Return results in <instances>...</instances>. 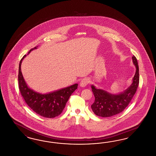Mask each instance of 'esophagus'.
Listing matches in <instances>:
<instances>
[{
	"mask_svg": "<svg viewBox=\"0 0 156 156\" xmlns=\"http://www.w3.org/2000/svg\"><path fill=\"white\" fill-rule=\"evenodd\" d=\"M88 83H89L88 80L87 79V78H85V79H83V80L80 82V87H86V86L87 85V84H88Z\"/></svg>",
	"mask_w": 156,
	"mask_h": 156,
	"instance_id": "obj_1",
	"label": "esophagus"
}]
</instances>
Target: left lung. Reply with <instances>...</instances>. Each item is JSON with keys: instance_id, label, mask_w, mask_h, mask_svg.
I'll return each instance as SVG.
<instances>
[{"instance_id": "8db88e82", "label": "left lung", "mask_w": 156, "mask_h": 156, "mask_svg": "<svg viewBox=\"0 0 156 156\" xmlns=\"http://www.w3.org/2000/svg\"><path fill=\"white\" fill-rule=\"evenodd\" d=\"M132 62L136 67V72L131 85L124 92L118 94H111L91 85L95 99L91 108L94 113L101 117H110L122 112L130 103L136 93L139 83V66L136 58L132 57Z\"/></svg>"}]
</instances>
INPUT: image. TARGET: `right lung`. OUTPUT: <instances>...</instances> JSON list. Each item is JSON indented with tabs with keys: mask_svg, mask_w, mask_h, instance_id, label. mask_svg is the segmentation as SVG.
<instances>
[{
	"mask_svg": "<svg viewBox=\"0 0 156 156\" xmlns=\"http://www.w3.org/2000/svg\"><path fill=\"white\" fill-rule=\"evenodd\" d=\"M37 46L31 49L27 55L21 58L19 64V89L25 103L37 114L46 118H55L62 112L69 98L77 89L78 84L64 87L48 94H41L28 87L21 73V66L23 59L30 52L37 49Z\"/></svg>",
	"mask_w": 156,
	"mask_h": 156,
	"instance_id": "1",
	"label": "right lung"
}]
</instances>
